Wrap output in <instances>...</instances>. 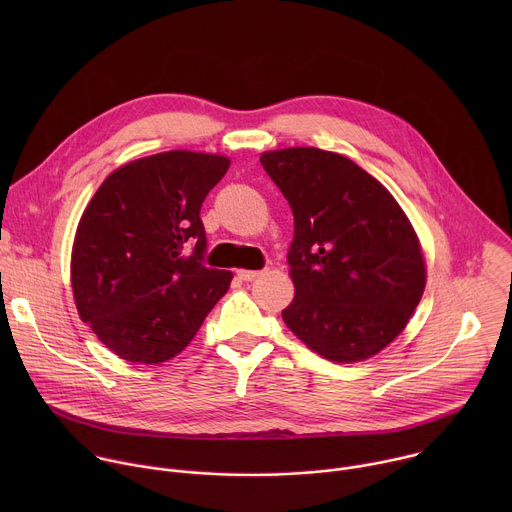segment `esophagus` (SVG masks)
I'll use <instances>...</instances> for the list:
<instances>
[{"label": "esophagus", "mask_w": 512, "mask_h": 512, "mask_svg": "<svg viewBox=\"0 0 512 512\" xmlns=\"http://www.w3.org/2000/svg\"><path fill=\"white\" fill-rule=\"evenodd\" d=\"M261 273H263V271H253V269H239V271H237L239 279H243V281H253V279H257Z\"/></svg>", "instance_id": "obj_1"}]
</instances>
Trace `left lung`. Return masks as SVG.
I'll list each match as a JSON object with an SVG mask.
<instances>
[{"mask_svg": "<svg viewBox=\"0 0 512 512\" xmlns=\"http://www.w3.org/2000/svg\"><path fill=\"white\" fill-rule=\"evenodd\" d=\"M294 212L283 322L332 362H360L411 320L427 281L419 237L395 196L352 160L318 148L261 154Z\"/></svg>", "mask_w": 512, "mask_h": 512, "instance_id": "obj_1", "label": "left lung"}]
</instances>
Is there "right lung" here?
I'll return each mask as SVG.
<instances>
[{
	"instance_id": "obj_1",
	"label": "right lung",
	"mask_w": 512,
	"mask_h": 512,
	"mask_svg": "<svg viewBox=\"0 0 512 512\" xmlns=\"http://www.w3.org/2000/svg\"><path fill=\"white\" fill-rule=\"evenodd\" d=\"M229 166L190 150L145 156L113 170L87 204L70 255L72 296L119 358H174L227 294L233 273L202 263L200 206Z\"/></svg>"
}]
</instances>
